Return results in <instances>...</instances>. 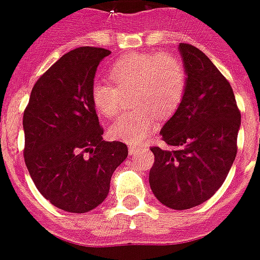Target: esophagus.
Wrapping results in <instances>:
<instances>
[{
    "mask_svg": "<svg viewBox=\"0 0 260 260\" xmlns=\"http://www.w3.org/2000/svg\"><path fill=\"white\" fill-rule=\"evenodd\" d=\"M140 150H142V146H129L128 147V151H129V155L137 154Z\"/></svg>",
    "mask_w": 260,
    "mask_h": 260,
    "instance_id": "esophagus-1",
    "label": "esophagus"
}]
</instances>
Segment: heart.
<instances>
[{
    "label": "heart",
    "mask_w": 260,
    "mask_h": 260,
    "mask_svg": "<svg viewBox=\"0 0 260 260\" xmlns=\"http://www.w3.org/2000/svg\"><path fill=\"white\" fill-rule=\"evenodd\" d=\"M109 79L92 84V104L97 113L110 119L132 92L137 108L116 119L109 129L111 137L131 145L141 144L156 129L157 116L173 115L187 88L185 64L171 52L128 53L111 65Z\"/></svg>",
    "instance_id": "b5f03b06"
}]
</instances>
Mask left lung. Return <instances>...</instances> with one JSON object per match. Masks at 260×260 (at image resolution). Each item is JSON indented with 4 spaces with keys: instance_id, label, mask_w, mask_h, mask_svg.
Masks as SVG:
<instances>
[{
    "instance_id": "1",
    "label": "left lung",
    "mask_w": 260,
    "mask_h": 260,
    "mask_svg": "<svg viewBox=\"0 0 260 260\" xmlns=\"http://www.w3.org/2000/svg\"><path fill=\"white\" fill-rule=\"evenodd\" d=\"M187 72L181 106L160 131L166 149L155 155L149 182L160 203L174 210L198 207L223 185L237 154L241 113L230 82L195 46L179 43Z\"/></svg>"
}]
</instances>
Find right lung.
Segmentation results:
<instances>
[{"label":"right lung","mask_w":260,"mask_h":260,"mask_svg":"<svg viewBox=\"0 0 260 260\" xmlns=\"http://www.w3.org/2000/svg\"><path fill=\"white\" fill-rule=\"evenodd\" d=\"M110 51L78 47L36 82L24 110V160L37 190L52 205L87 213L106 199L127 145L104 141L91 100L99 64Z\"/></svg>","instance_id":"right-lung-1"}]
</instances>
